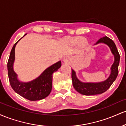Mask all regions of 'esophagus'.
Listing matches in <instances>:
<instances>
[{
  "label": "esophagus",
  "instance_id": "1",
  "mask_svg": "<svg viewBox=\"0 0 126 126\" xmlns=\"http://www.w3.org/2000/svg\"><path fill=\"white\" fill-rule=\"evenodd\" d=\"M70 60V57H69V56H66V57H64V58H63V61L64 63H69Z\"/></svg>",
  "mask_w": 126,
  "mask_h": 126
}]
</instances>
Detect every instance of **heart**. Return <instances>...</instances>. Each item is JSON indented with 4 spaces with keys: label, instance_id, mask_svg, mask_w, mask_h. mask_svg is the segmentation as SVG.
Masks as SVG:
<instances>
[{
    "label": "heart",
    "instance_id": "b5f03b06",
    "mask_svg": "<svg viewBox=\"0 0 126 126\" xmlns=\"http://www.w3.org/2000/svg\"><path fill=\"white\" fill-rule=\"evenodd\" d=\"M72 41L73 44H76L80 42V45L82 46H85L87 44V41L85 39H82V37H76L72 39Z\"/></svg>",
    "mask_w": 126,
    "mask_h": 126
}]
</instances>
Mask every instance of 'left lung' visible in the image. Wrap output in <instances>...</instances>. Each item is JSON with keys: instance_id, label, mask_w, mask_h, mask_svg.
Instances as JSON below:
<instances>
[{"instance_id": "obj_1", "label": "left lung", "mask_w": 126, "mask_h": 126, "mask_svg": "<svg viewBox=\"0 0 126 126\" xmlns=\"http://www.w3.org/2000/svg\"><path fill=\"white\" fill-rule=\"evenodd\" d=\"M99 43H104L107 45L110 48L111 53L114 56V62L111 66L110 75L104 81L96 82V83H91V82L85 83L80 81L78 79L76 75V72L73 69H72V79L73 87L77 92L82 95H94L101 94L103 92H105L110 87L111 85L115 81L117 77L118 65H119L120 56L115 43L111 39L106 36L101 38L95 44H98Z\"/></svg>"}]
</instances>
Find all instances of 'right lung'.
<instances>
[{
	"label": "right lung",
	"instance_id": "1",
	"mask_svg": "<svg viewBox=\"0 0 126 126\" xmlns=\"http://www.w3.org/2000/svg\"><path fill=\"white\" fill-rule=\"evenodd\" d=\"M20 40L13 46L8 62V73L10 84L15 92L28 100L38 101L44 99L51 92L53 73L58 70L61 67V61L57 62L47 68L40 76L31 81L28 82L19 81L18 79V75L14 70V63L15 61L16 45Z\"/></svg>",
	"mask_w": 126,
	"mask_h": 126
}]
</instances>
